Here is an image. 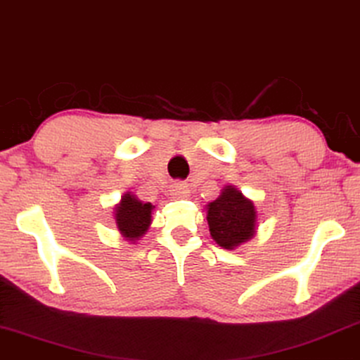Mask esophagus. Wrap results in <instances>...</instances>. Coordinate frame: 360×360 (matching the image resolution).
<instances>
[{
	"label": "esophagus",
	"mask_w": 360,
	"mask_h": 360,
	"mask_svg": "<svg viewBox=\"0 0 360 360\" xmlns=\"http://www.w3.org/2000/svg\"><path fill=\"white\" fill-rule=\"evenodd\" d=\"M172 195L175 196H188L190 193V186L184 184V181H175L174 185H172Z\"/></svg>",
	"instance_id": "obj_1"
}]
</instances>
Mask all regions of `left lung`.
Wrapping results in <instances>:
<instances>
[{"mask_svg": "<svg viewBox=\"0 0 360 360\" xmlns=\"http://www.w3.org/2000/svg\"><path fill=\"white\" fill-rule=\"evenodd\" d=\"M212 240L226 250H236L257 232V207L236 186H224L221 195L206 206Z\"/></svg>", "mask_w": 360, "mask_h": 360, "instance_id": "left-lung-1", "label": "left lung"}]
</instances>
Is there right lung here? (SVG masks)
Instances as JSON below:
<instances>
[{"label":"right lung","instance_id":"1","mask_svg":"<svg viewBox=\"0 0 360 360\" xmlns=\"http://www.w3.org/2000/svg\"><path fill=\"white\" fill-rule=\"evenodd\" d=\"M153 210L150 202L138 200L131 191L124 193L113 211L117 229L124 240L136 243L148 232L153 222Z\"/></svg>","mask_w":360,"mask_h":360}]
</instances>
